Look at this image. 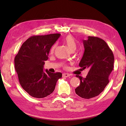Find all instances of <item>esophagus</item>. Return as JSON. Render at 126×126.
<instances>
[{
    "instance_id": "obj_1",
    "label": "esophagus",
    "mask_w": 126,
    "mask_h": 126,
    "mask_svg": "<svg viewBox=\"0 0 126 126\" xmlns=\"http://www.w3.org/2000/svg\"><path fill=\"white\" fill-rule=\"evenodd\" d=\"M70 76V75L69 74H66V73L63 74V77H69Z\"/></svg>"
}]
</instances>
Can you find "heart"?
<instances>
[{
	"label": "heart",
	"instance_id": "b5f03b06",
	"mask_svg": "<svg viewBox=\"0 0 126 126\" xmlns=\"http://www.w3.org/2000/svg\"><path fill=\"white\" fill-rule=\"evenodd\" d=\"M63 41L64 43L69 48L71 51H75L77 47V44L73 36L71 35H68L63 39ZM56 48V45H54L51 49V52L53 53L55 51Z\"/></svg>",
	"mask_w": 126,
	"mask_h": 126
}]
</instances>
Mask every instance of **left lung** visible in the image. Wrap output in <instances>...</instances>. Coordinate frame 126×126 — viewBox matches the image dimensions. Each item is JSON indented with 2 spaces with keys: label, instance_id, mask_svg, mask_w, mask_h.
I'll use <instances>...</instances> for the list:
<instances>
[{
  "label": "left lung",
  "instance_id": "1",
  "mask_svg": "<svg viewBox=\"0 0 126 126\" xmlns=\"http://www.w3.org/2000/svg\"><path fill=\"white\" fill-rule=\"evenodd\" d=\"M85 51L79 66L89 69L86 78L76 75L80 84L76 94L84 99L98 96L109 82V76L113 68L114 56L106 42L96 37L88 36L83 40Z\"/></svg>",
  "mask_w": 126,
  "mask_h": 126
}]
</instances>
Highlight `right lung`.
Wrapping results in <instances>:
<instances>
[{
  "mask_svg": "<svg viewBox=\"0 0 126 126\" xmlns=\"http://www.w3.org/2000/svg\"><path fill=\"white\" fill-rule=\"evenodd\" d=\"M61 34L33 36L22 44L15 58V68L22 88L30 96L42 98L54 91L61 72L44 71L45 61Z\"/></svg>",
  "mask_w": 126,
  "mask_h": 126,
  "instance_id": "right-lung-1",
  "label": "right lung"
}]
</instances>
